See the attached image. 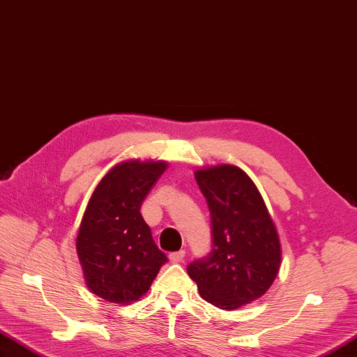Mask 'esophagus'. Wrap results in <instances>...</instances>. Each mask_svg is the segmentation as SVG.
<instances>
[{
  "label": "esophagus",
  "instance_id": "obj_1",
  "mask_svg": "<svg viewBox=\"0 0 357 357\" xmlns=\"http://www.w3.org/2000/svg\"><path fill=\"white\" fill-rule=\"evenodd\" d=\"M169 259H171V263H181V261L185 259V252L183 250L172 252V253H169Z\"/></svg>",
  "mask_w": 357,
  "mask_h": 357
}]
</instances>
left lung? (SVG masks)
<instances>
[{"mask_svg": "<svg viewBox=\"0 0 357 357\" xmlns=\"http://www.w3.org/2000/svg\"><path fill=\"white\" fill-rule=\"evenodd\" d=\"M211 212L212 249L186 271L204 301L235 310L263 296L280 271L281 245L263 197L232 165L195 172Z\"/></svg>", "mask_w": 357, "mask_h": 357, "instance_id": "8db88e82", "label": "left lung"}]
</instances>
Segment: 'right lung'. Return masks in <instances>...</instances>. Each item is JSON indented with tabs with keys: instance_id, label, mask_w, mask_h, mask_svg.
Wrapping results in <instances>:
<instances>
[{
	"instance_id": "1",
	"label": "right lung",
	"mask_w": 357,
	"mask_h": 357,
	"mask_svg": "<svg viewBox=\"0 0 357 357\" xmlns=\"http://www.w3.org/2000/svg\"><path fill=\"white\" fill-rule=\"evenodd\" d=\"M165 169V162L117 165L99 181L86 206L76 240L77 255L86 286L108 303L137 301L168 263L140 213Z\"/></svg>"
}]
</instances>
